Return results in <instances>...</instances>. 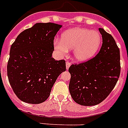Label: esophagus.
Segmentation results:
<instances>
[{"mask_svg": "<svg viewBox=\"0 0 128 128\" xmlns=\"http://www.w3.org/2000/svg\"><path fill=\"white\" fill-rule=\"evenodd\" d=\"M66 69L68 70V68H69L70 66V65H71L70 62H66Z\"/></svg>", "mask_w": 128, "mask_h": 128, "instance_id": "esophagus-1", "label": "esophagus"}]
</instances>
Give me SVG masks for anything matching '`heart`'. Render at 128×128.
Instances as JSON below:
<instances>
[{"label": "heart", "mask_w": 128, "mask_h": 128, "mask_svg": "<svg viewBox=\"0 0 128 128\" xmlns=\"http://www.w3.org/2000/svg\"><path fill=\"white\" fill-rule=\"evenodd\" d=\"M102 42L100 34L96 30L74 28L65 31L61 40L54 39L53 45L60 55H66L74 49V58L79 62L88 60L96 53Z\"/></svg>", "instance_id": "obj_1"}]
</instances>
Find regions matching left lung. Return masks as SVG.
Segmentation results:
<instances>
[{"instance_id":"obj_1","label":"left lung","mask_w":128,"mask_h":128,"mask_svg":"<svg viewBox=\"0 0 128 128\" xmlns=\"http://www.w3.org/2000/svg\"><path fill=\"white\" fill-rule=\"evenodd\" d=\"M102 46L99 52L88 61L69 68V90L77 104L84 106L100 104L115 86L120 74V50L110 34L103 28Z\"/></svg>"}]
</instances>
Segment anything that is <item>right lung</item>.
<instances>
[{"label": "right lung", "instance_id": "right-lung-1", "mask_svg": "<svg viewBox=\"0 0 128 128\" xmlns=\"http://www.w3.org/2000/svg\"><path fill=\"white\" fill-rule=\"evenodd\" d=\"M60 24L39 22L19 34L12 44L7 65L10 84L19 100L39 104L49 98L66 61L52 57L54 38Z\"/></svg>", "mask_w": 128, "mask_h": 128}]
</instances>
